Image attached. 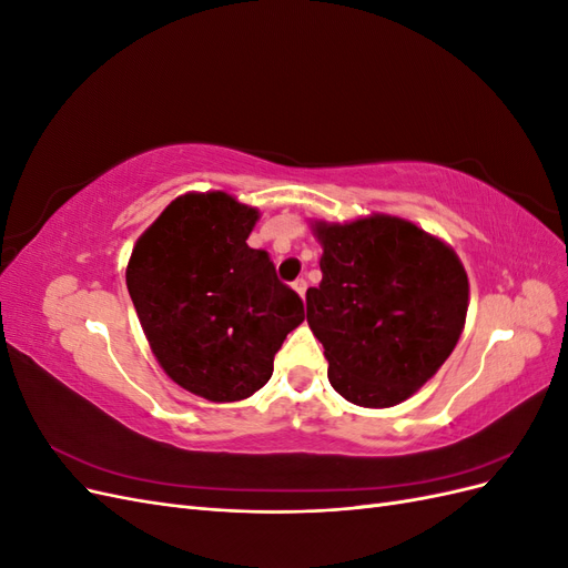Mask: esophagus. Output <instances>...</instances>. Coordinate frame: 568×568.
Here are the masks:
<instances>
[{
    "label": "esophagus",
    "mask_w": 568,
    "mask_h": 568,
    "mask_svg": "<svg viewBox=\"0 0 568 568\" xmlns=\"http://www.w3.org/2000/svg\"><path fill=\"white\" fill-rule=\"evenodd\" d=\"M294 291H296V294H298L301 298H305V291H307V282H305V280H296V282H294Z\"/></svg>",
    "instance_id": "34e87169"
}]
</instances>
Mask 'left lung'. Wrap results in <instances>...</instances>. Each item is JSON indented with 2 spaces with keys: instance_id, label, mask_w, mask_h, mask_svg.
<instances>
[{
  "instance_id": "1",
  "label": "left lung",
  "mask_w": 568,
  "mask_h": 568,
  "mask_svg": "<svg viewBox=\"0 0 568 568\" xmlns=\"http://www.w3.org/2000/svg\"><path fill=\"white\" fill-rule=\"evenodd\" d=\"M322 282L307 288V324L324 346L329 384L359 407L415 395L455 351L469 307L453 246L415 222L372 213L315 220Z\"/></svg>"
}]
</instances>
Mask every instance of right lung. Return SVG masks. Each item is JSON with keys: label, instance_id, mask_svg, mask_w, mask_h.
Listing matches in <instances>:
<instances>
[{"label": "right lung", "instance_id": "obj_1", "mask_svg": "<svg viewBox=\"0 0 568 568\" xmlns=\"http://www.w3.org/2000/svg\"><path fill=\"white\" fill-rule=\"evenodd\" d=\"M257 209L227 192L178 196L136 239L125 282L163 372L211 403L244 400L303 322L265 251L246 244Z\"/></svg>", "mask_w": 568, "mask_h": 568}]
</instances>
